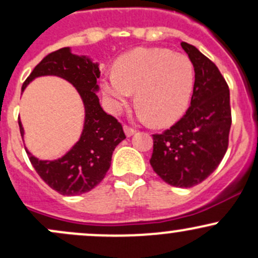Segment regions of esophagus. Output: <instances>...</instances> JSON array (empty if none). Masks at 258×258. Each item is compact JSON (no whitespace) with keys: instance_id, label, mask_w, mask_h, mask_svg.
Segmentation results:
<instances>
[{"instance_id":"esophagus-1","label":"esophagus","mask_w":258,"mask_h":258,"mask_svg":"<svg viewBox=\"0 0 258 258\" xmlns=\"http://www.w3.org/2000/svg\"><path fill=\"white\" fill-rule=\"evenodd\" d=\"M123 130H124V134H126L127 137H130V136H132L136 132L135 128H132V127L127 126V124H124L123 126Z\"/></svg>"}]
</instances>
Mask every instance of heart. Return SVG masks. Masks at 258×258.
I'll list each match as a JSON object with an SVG mask.
<instances>
[{
  "instance_id": "obj_1",
  "label": "heart",
  "mask_w": 258,
  "mask_h": 258,
  "mask_svg": "<svg viewBox=\"0 0 258 258\" xmlns=\"http://www.w3.org/2000/svg\"><path fill=\"white\" fill-rule=\"evenodd\" d=\"M195 72L183 53L166 49H137L121 56L114 75L105 76L101 88L112 111L118 112L136 92L140 115L157 126L175 122L187 109Z\"/></svg>"
}]
</instances>
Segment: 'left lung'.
<instances>
[{
	"label": "left lung",
	"instance_id": "1",
	"mask_svg": "<svg viewBox=\"0 0 258 258\" xmlns=\"http://www.w3.org/2000/svg\"><path fill=\"white\" fill-rule=\"evenodd\" d=\"M195 67L191 105L163 134L153 135V170L169 185L192 187L219 165L229 146L231 126L229 86L214 62L182 41Z\"/></svg>",
	"mask_w": 258,
	"mask_h": 258
}]
</instances>
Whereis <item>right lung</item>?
<instances>
[{"mask_svg":"<svg viewBox=\"0 0 258 258\" xmlns=\"http://www.w3.org/2000/svg\"><path fill=\"white\" fill-rule=\"evenodd\" d=\"M40 76H58L77 88L86 109V121L78 142L60 159L39 160L28 151L27 154L39 176L51 188L63 196L86 194L105 177L116 146L126 138L122 124L101 109L95 93L100 71L89 58L73 55L70 47L53 51L36 64L22 90ZM18 123L23 138L21 120Z\"/></svg>","mask_w":258,"mask_h":258,"instance_id":"1","label":"right lung"}]
</instances>
